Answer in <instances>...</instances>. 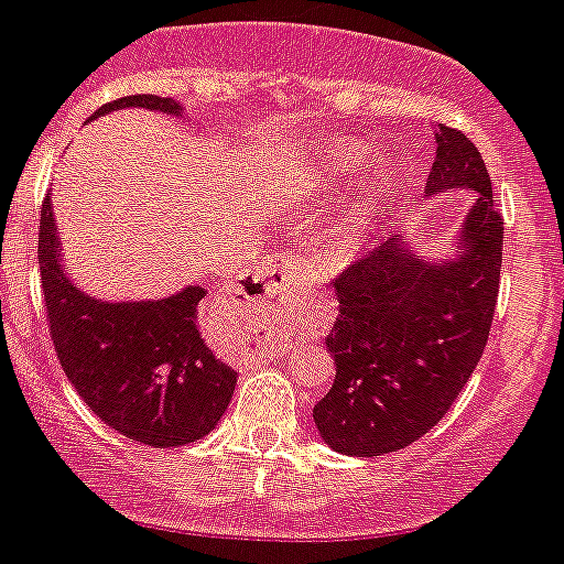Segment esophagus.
Here are the masks:
<instances>
[{
    "label": "esophagus",
    "mask_w": 564,
    "mask_h": 564,
    "mask_svg": "<svg viewBox=\"0 0 564 564\" xmlns=\"http://www.w3.org/2000/svg\"><path fill=\"white\" fill-rule=\"evenodd\" d=\"M301 281V263L295 254L278 252L254 269L252 283L261 295H281L283 289L295 286Z\"/></svg>",
    "instance_id": "esophagus-1"
}]
</instances>
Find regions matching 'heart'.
Returning a JSON list of instances; mask_svg holds the SVG:
<instances>
[{"instance_id": "1", "label": "heart", "mask_w": 564, "mask_h": 564, "mask_svg": "<svg viewBox=\"0 0 564 564\" xmlns=\"http://www.w3.org/2000/svg\"><path fill=\"white\" fill-rule=\"evenodd\" d=\"M321 161H323V170L329 175H340L346 173L349 166H355L357 161H360V147L357 144H349V141H329V144L323 147V153H321ZM366 198L355 200L351 204V209L346 213V229H355L360 227V221H364V215H366Z\"/></svg>"}]
</instances>
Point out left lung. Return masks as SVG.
<instances>
[{"label": "left lung", "instance_id": "8db88e82", "mask_svg": "<svg viewBox=\"0 0 564 564\" xmlns=\"http://www.w3.org/2000/svg\"><path fill=\"white\" fill-rule=\"evenodd\" d=\"M425 193L474 189L459 252L431 261L403 235L357 258L332 281L337 321L326 335L335 383L315 405L323 443L349 457L405 448L452 409L491 332L502 272V215L477 147L437 124Z\"/></svg>", "mask_w": 564, "mask_h": 564}]
</instances>
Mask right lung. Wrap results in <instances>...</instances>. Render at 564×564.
Here are the masks:
<instances>
[{
	"label": "right lung",
	"instance_id": "obj_1",
	"mask_svg": "<svg viewBox=\"0 0 564 564\" xmlns=\"http://www.w3.org/2000/svg\"><path fill=\"white\" fill-rule=\"evenodd\" d=\"M121 107L181 116L178 101L161 96H124L96 116ZM39 269L58 364L101 423L153 448L195 443L218 425L238 375L198 332L204 289L139 303L85 295L62 269L51 193L39 221Z\"/></svg>",
	"mask_w": 564,
	"mask_h": 564
}]
</instances>
